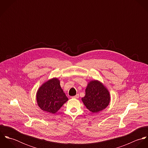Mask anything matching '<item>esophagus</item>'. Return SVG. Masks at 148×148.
<instances>
[{
  "label": "esophagus",
  "mask_w": 148,
  "mask_h": 148,
  "mask_svg": "<svg viewBox=\"0 0 148 148\" xmlns=\"http://www.w3.org/2000/svg\"><path fill=\"white\" fill-rule=\"evenodd\" d=\"M72 98H73V99H79V94H77L76 96H73Z\"/></svg>",
  "instance_id": "obj_1"
}]
</instances>
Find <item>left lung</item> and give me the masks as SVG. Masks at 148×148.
<instances>
[{"mask_svg":"<svg viewBox=\"0 0 148 148\" xmlns=\"http://www.w3.org/2000/svg\"><path fill=\"white\" fill-rule=\"evenodd\" d=\"M82 100L89 111L99 113L109 104L110 95L107 88L101 82L93 80L88 83L85 95Z\"/></svg>","mask_w":148,"mask_h":148,"instance_id":"8db88e82","label":"left lung"}]
</instances>
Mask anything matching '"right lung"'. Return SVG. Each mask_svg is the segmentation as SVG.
Returning a JSON list of instances; mask_svg holds the SVG:
<instances>
[{
    "instance_id": "right-lung-1",
    "label": "right lung",
    "mask_w": 148,
    "mask_h": 148,
    "mask_svg": "<svg viewBox=\"0 0 148 148\" xmlns=\"http://www.w3.org/2000/svg\"><path fill=\"white\" fill-rule=\"evenodd\" d=\"M60 83V80L53 77L38 89L36 96L37 104L43 111L54 114L68 100Z\"/></svg>"
}]
</instances>
